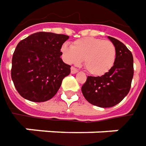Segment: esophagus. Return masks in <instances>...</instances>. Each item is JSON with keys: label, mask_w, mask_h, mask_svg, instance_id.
<instances>
[{"label": "esophagus", "mask_w": 146, "mask_h": 146, "mask_svg": "<svg viewBox=\"0 0 146 146\" xmlns=\"http://www.w3.org/2000/svg\"><path fill=\"white\" fill-rule=\"evenodd\" d=\"M70 72H71V74H76V73L78 72V70L76 69V67L71 66V68H70Z\"/></svg>", "instance_id": "34e87169"}]
</instances>
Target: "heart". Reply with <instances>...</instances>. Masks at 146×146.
I'll return each instance as SVG.
<instances>
[{"label": "heart", "instance_id": "obj_1", "mask_svg": "<svg viewBox=\"0 0 146 146\" xmlns=\"http://www.w3.org/2000/svg\"><path fill=\"white\" fill-rule=\"evenodd\" d=\"M61 51L67 63L78 65L84 60L86 70L95 76L107 73L113 67L116 59L114 44L95 37L79 39L71 46L64 44Z\"/></svg>", "mask_w": 146, "mask_h": 146}]
</instances>
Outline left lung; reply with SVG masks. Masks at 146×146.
Segmentation results:
<instances>
[{"label":"left lung","mask_w":146,"mask_h":146,"mask_svg":"<svg viewBox=\"0 0 146 146\" xmlns=\"http://www.w3.org/2000/svg\"><path fill=\"white\" fill-rule=\"evenodd\" d=\"M116 49L113 67L102 76H88L81 91L89 103L99 107H112L127 95L134 69L131 51L119 40L108 36Z\"/></svg>","instance_id":"obj_1"}]
</instances>
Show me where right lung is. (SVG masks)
I'll use <instances>...</instances> for the list:
<instances>
[{"label":"right lung","mask_w":146,"mask_h":146,"mask_svg":"<svg viewBox=\"0 0 146 146\" xmlns=\"http://www.w3.org/2000/svg\"><path fill=\"white\" fill-rule=\"evenodd\" d=\"M69 36L40 31L22 40L12 58L11 78L18 93L34 102L53 98L62 81L70 73V66L60 58L61 48Z\"/></svg>","instance_id":"1"}]
</instances>
